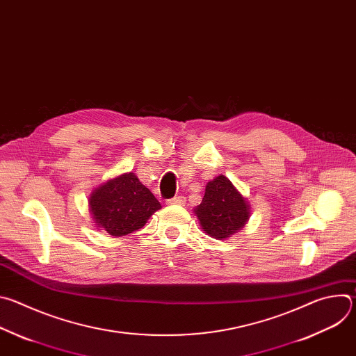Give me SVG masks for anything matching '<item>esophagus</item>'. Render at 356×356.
Returning <instances> with one entry per match:
<instances>
[{
	"label": "esophagus",
	"mask_w": 356,
	"mask_h": 356,
	"mask_svg": "<svg viewBox=\"0 0 356 356\" xmlns=\"http://www.w3.org/2000/svg\"><path fill=\"white\" fill-rule=\"evenodd\" d=\"M186 202V197L184 195H176L173 198H169L166 200V204H173V206H183Z\"/></svg>",
	"instance_id": "esophagus-1"
}]
</instances>
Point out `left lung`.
I'll use <instances>...</instances> for the list:
<instances>
[{
	"mask_svg": "<svg viewBox=\"0 0 356 356\" xmlns=\"http://www.w3.org/2000/svg\"><path fill=\"white\" fill-rule=\"evenodd\" d=\"M202 229L213 238L225 239L238 232L249 218V206L225 176L207 183L206 194L195 209Z\"/></svg>",
	"mask_w": 356,
	"mask_h": 356,
	"instance_id": "1",
	"label": "left lung"
}]
</instances>
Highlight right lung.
Masks as SVG:
<instances>
[{
  "mask_svg": "<svg viewBox=\"0 0 356 356\" xmlns=\"http://www.w3.org/2000/svg\"><path fill=\"white\" fill-rule=\"evenodd\" d=\"M161 207L156 197L134 173L108 180L90 197V211L95 225L113 236H124L142 228Z\"/></svg>",
  "mask_w": 356,
  "mask_h": 356,
  "instance_id": "right-lung-1",
  "label": "right lung"
}]
</instances>
